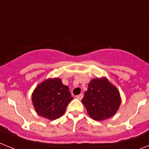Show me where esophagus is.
Masks as SVG:
<instances>
[{
    "label": "esophagus",
    "instance_id": "esophagus-1",
    "mask_svg": "<svg viewBox=\"0 0 149 149\" xmlns=\"http://www.w3.org/2000/svg\"><path fill=\"white\" fill-rule=\"evenodd\" d=\"M83 97H84V95H83V94H80V95H76V98H77V99H79V100L82 99Z\"/></svg>",
    "mask_w": 149,
    "mask_h": 149
}]
</instances>
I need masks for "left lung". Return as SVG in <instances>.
<instances>
[{
    "instance_id": "8db88e82",
    "label": "left lung",
    "mask_w": 149,
    "mask_h": 149,
    "mask_svg": "<svg viewBox=\"0 0 149 149\" xmlns=\"http://www.w3.org/2000/svg\"><path fill=\"white\" fill-rule=\"evenodd\" d=\"M88 114L93 119L101 121L112 117L121 104L116 88L106 78L93 79L82 99Z\"/></svg>"
}]
</instances>
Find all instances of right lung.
I'll list each match as a JSON object with an SVG mask.
<instances>
[{
	"mask_svg": "<svg viewBox=\"0 0 149 149\" xmlns=\"http://www.w3.org/2000/svg\"><path fill=\"white\" fill-rule=\"evenodd\" d=\"M32 97L36 113L50 120L63 116L68 103L73 99L68 86L63 85L59 78L48 79L39 84Z\"/></svg>",
	"mask_w": 149,
	"mask_h": 149,
	"instance_id": "add662e5",
	"label": "right lung"
}]
</instances>
